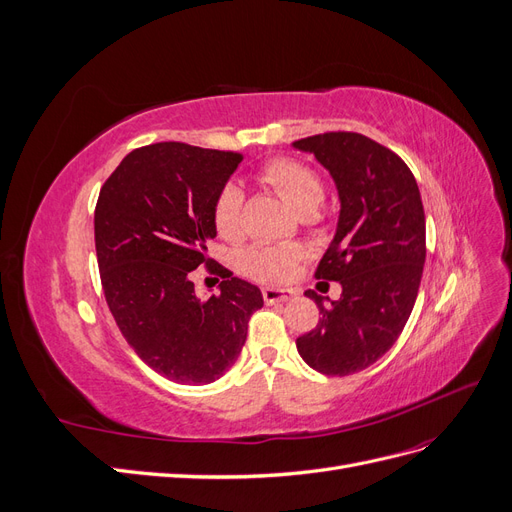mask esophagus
Segmentation results:
<instances>
[{
    "label": "esophagus",
    "mask_w": 512,
    "mask_h": 512,
    "mask_svg": "<svg viewBox=\"0 0 512 512\" xmlns=\"http://www.w3.org/2000/svg\"><path fill=\"white\" fill-rule=\"evenodd\" d=\"M297 297V292L294 290H282V288H262V299H265L267 305L273 303H284Z\"/></svg>",
    "instance_id": "34e87169"
}]
</instances>
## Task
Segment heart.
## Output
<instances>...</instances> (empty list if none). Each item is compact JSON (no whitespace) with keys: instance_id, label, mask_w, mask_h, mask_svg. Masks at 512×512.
I'll list each match as a JSON object with an SVG mask.
<instances>
[{"instance_id":"obj_1","label":"heart","mask_w":512,"mask_h":512,"mask_svg":"<svg viewBox=\"0 0 512 512\" xmlns=\"http://www.w3.org/2000/svg\"><path fill=\"white\" fill-rule=\"evenodd\" d=\"M262 179L280 192L290 207L301 215H312L324 198V185L312 168L297 160L277 158L262 168ZM243 192L239 185L228 183L215 198L213 224L222 237H237L241 230ZM297 245H254L239 258L241 271L258 282H286L301 260Z\"/></svg>"}]
</instances>
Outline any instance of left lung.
<instances>
[{
	"instance_id": "left-lung-1",
	"label": "left lung",
	"mask_w": 512,
	"mask_h": 512,
	"mask_svg": "<svg viewBox=\"0 0 512 512\" xmlns=\"http://www.w3.org/2000/svg\"><path fill=\"white\" fill-rule=\"evenodd\" d=\"M292 147L314 153L335 181L339 218L316 277L342 284L327 307L305 292L322 318L297 350L324 376L356 374L391 350L412 314L425 265L421 192L406 162L363 134H316Z\"/></svg>"
}]
</instances>
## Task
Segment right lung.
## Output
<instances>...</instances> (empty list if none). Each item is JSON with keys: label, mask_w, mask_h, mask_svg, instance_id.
Instances as JSON below:
<instances>
[{"label": "right lung", "mask_w": 512, "mask_h": 512, "mask_svg": "<svg viewBox=\"0 0 512 512\" xmlns=\"http://www.w3.org/2000/svg\"><path fill=\"white\" fill-rule=\"evenodd\" d=\"M241 153L156 143L128 153L106 179L94 215L108 309L134 352L160 376L209 384L235 365L258 286L220 269L218 294L200 299L192 271L215 239V198Z\"/></svg>", "instance_id": "obj_1"}]
</instances>
